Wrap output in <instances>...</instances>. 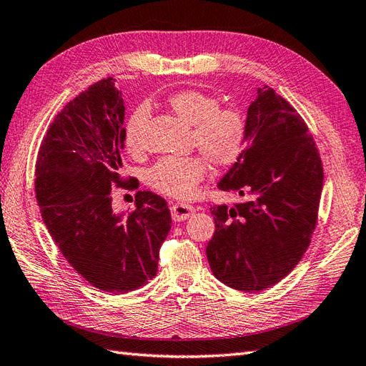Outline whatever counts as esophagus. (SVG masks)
<instances>
[{
    "label": "esophagus",
    "mask_w": 366,
    "mask_h": 366,
    "mask_svg": "<svg viewBox=\"0 0 366 366\" xmlns=\"http://www.w3.org/2000/svg\"><path fill=\"white\" fill-rule=\"evenodd\" d=\"M169 210H172V217L174 222H184V219L190 218L194 212L193 206H190V204H185V202H176L172 207H169Z\"/></svg>",
    "instance_id": "1"
}]
</instances>
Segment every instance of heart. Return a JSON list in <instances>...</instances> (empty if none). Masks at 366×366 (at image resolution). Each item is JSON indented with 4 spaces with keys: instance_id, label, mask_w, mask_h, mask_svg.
I'll use <instances>...</instances> for the list:
<instances>
[{
    "instance_id": "b5f03b06",
    "label": "heart",
    "mask_w": 366,
    "mask_h": 366,
    "mask_svg": "<svg viewBox=\"0 0 366 366\" xmlns=\"http://www.w3.org/2000/svg\"><path fill=\"white\" fill-rule=\"evenodd\" d=\"M167 107L192 127V144L212 165L231 167L242 156L246 143V122L240 110L219 107V99L201 90H179L165 101ZM148 107L139 106L124 126V147L131 154L143 148V127ZM207 174V165L199 156L162 157L147 173L151 189L167 197L185 199L197 192Z\"/></svg>"
}]
</instances>
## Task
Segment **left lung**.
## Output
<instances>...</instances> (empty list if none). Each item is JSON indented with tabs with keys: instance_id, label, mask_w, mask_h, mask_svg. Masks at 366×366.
I'll return each mask as SVG.
<instances>
[{
	"instance_id": "obj_1",
	"label": "left lung",
	"mask_w": 366,
	"mask_h": 366,
	"mask_svg": "<svg viewBox=\"0 0 366 366\" xmlns=\"http://www.w3.org/2000/svg\"><path fill=\"white\" fill-rule=\"evenodd\" d=\"M322 177L301 115L271 87H259L248 107L242 156L218 182L243 202L210 207L215 234L206 252L215 277L251 293L290 273L315 231Z\"/></svg>"
}]
</instances>
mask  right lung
Listing matches in <instances>:
<instances>
[{
    "mask_svg": "<svg viewBox=\"0 0 366 366\" xmlns=\"http://www.w3.org/2000/svg\"><path fill=\"white\" fill-rule=\"evenodd\" d=\"M124 101L107 78L70 101L49 124L36 164V198L49 235L90 285L127 293L157 274L159 249L172 229L167 201L137 192L135 210L112 209L123 187Z\"/></svg>",
    "mask_w": 366,
    "mask_h": 366,
    "instance_id": "obj_1",
    "label": "right lung"
}]
</instances>
